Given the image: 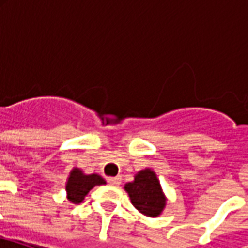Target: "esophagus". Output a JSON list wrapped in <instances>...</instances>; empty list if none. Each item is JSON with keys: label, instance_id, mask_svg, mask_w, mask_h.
Here are the masks:
<instances>
[{"label": "esophagus", "instance_id": "esophagus-1", "mask_svg": "<svg viewBox=\"0 0 248 248\" xmlns=\"http://www.w3.org/2000/svg\"><path fill=\"white\" fill-rule=\"evenodd\" d=\"M108 183L113 186H117V185L121 184V176H116V177H108Z\"/></svg>", "mask_w": 248, "mask_h": 248}]
</instances>
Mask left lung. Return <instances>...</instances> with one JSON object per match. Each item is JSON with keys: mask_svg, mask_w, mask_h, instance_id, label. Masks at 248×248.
<instances>
[{"mask_svg": "<svg viewBox=\"0 0 248 248\" xmlns=\"http://www.w3.org/2000/svg\"><path fill=\"white\" fill-rule=\"evenodd\" d=\"M134 207L141 214L155 217L162 212L166 198L155 173L149 169L140 171L132 183L124 185Z\"/></svg>", "mask_w": 248, "mask_h": 248, "instance_id": "1", "label": "left lung"}]
</instances>
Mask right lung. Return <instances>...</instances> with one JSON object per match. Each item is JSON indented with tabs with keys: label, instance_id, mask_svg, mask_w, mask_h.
Returning <instances> with one entry per match:
<instances>
[{
	"label": "right lung",
	"instance_id": "add662e5",
	"mask_svg": "<svg viewBox=\"0 0 248 248\" xmlns=\"http://www.w3.org/2000/svg\"><path fill=\"white\" fill-rule=\"evenodd\" d=\"M105 184V180L101 176L93 173V175H85L79 169H73L69 175L67 183L68 200L73 203H81L87 193L96 185Z\"/></svg>",
	"mask_w": 248,
	"mask_h": 248
}]
</instances>
